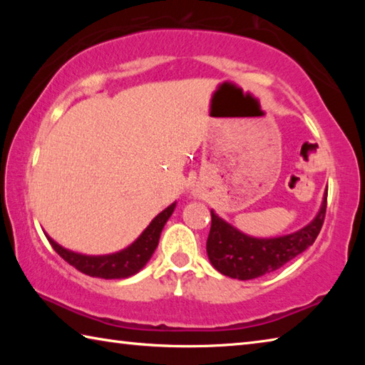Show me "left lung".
Wrapping results in <instances>:
<instances>
[{
  "mask_svg": "<svg viewBox=\"0 0 365 365\" xmlns=\"http://www.w3.org/2000/svg\"><path fill=\"white\" fill-rule=\"evenodd\" d=\"M325 212L327 197L316 219L296 233L279 238H251L211 211V230L206 243L209 261L220 274L232 279H257L280 269L316 242Z\"/></svg>",
  "mask_w": 365,
  "mask_h": 365,
  "instance_id": "left-lung-1",
  "label": "left lung"
}]
</instances>
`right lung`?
<instances>
[{
	"label": "right lung",
	"mask_w": 365,
	"mask_h": 365,
	"mask_svg": "<svg viewBox=\"0 0 365 365\" xmlns=\"http://www.w3.org/2000/svg\"><path fill=\"white\" fill-rule=\"evenodd\" d=\"M174 209L175 202L170 205L168 209H164L163 212L158 214L156 217L153 219L151 224L146 227V230L140 235L137 242L132 243L127 250L115 252V255L83 256L64 250L63 246L54 243L49 237L48 242L51 243L53 250L56 251L66 262H69L72 267H76L85 275L100 277V279H125V277L137 274V272L143 269L145 264L150 261L154 250L158 248L160 232H163L165 222L169 220L172 212H174Z\"/></svg>",
	"instance_id": "obj_1"
}]
</instances>
